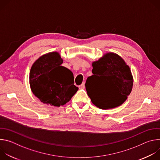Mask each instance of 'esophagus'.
Segmentation results:
<instances>
[{
  "label": "esophagus",
  "mask_w": 160,
  "mask_h": 160,
  "mask_svg": "<svg viewBox=\"0 0 160 160\" xmlns=\"http://www.w3.org/2000/svg\"><path fill=\"white\" fill-rule=\"evenodd\" d=\"M79 88L80 89H83V88H85V82L82 83L80 86H79Z\"/></svg>",
  "instance_id": "34e87169"
}]
</instances>
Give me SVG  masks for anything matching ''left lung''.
I'll use <instances>...</instances> for the list:
<instances>
[{
  "label": "left lung",
  "instance_id": "8db88e82",
  "mask_svg": "<svg viewBox=\"0 0 160 160\" xmlns=\"http://www.w3.org/2000/svg\"><path fill=\"white\" fill-rule=\"evenodd\" d=\"M92 67L93 75L87 78L85 83L87 92L92 102L103 109L122 105L133 87V77L129 66L118 54L108 52L93 62ZM104 90L110 92V100L103 98Z\"/></svg>",
  "mask_w": 160,
  "mask_h": 160
}]
</instances>
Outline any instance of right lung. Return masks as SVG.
Here are the masks:
<instances>
[{
	"instance_id": "add662e5",
	"label": "right lung",
	"mask_w": 160,
	"mask_h": 160,
	"mask_svg": "<svg viewBox=\"0 0 160 160\" xmlns=\"http://www.w3.org/2000/svg\"><path fill=\"white\" fill-rule=\"evenodd\" d=\"M63 60L58 52L40 56L30 72V85L41 102L59 107L70 101L78 88L74 85L72 71L61 66Z\"/></svg>"
}]
</instances>
